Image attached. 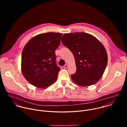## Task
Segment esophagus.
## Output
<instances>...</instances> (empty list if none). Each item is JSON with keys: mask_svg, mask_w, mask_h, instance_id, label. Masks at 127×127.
Masks as SVG:
<instances>
[{"mask_svg": "<svg viewBox=\"0 0 127 127\" xmlns=\"http://www.w3.org/2000/svg\"><path fill=\"white\" fill-rule=\"evenodd\" d=\"M63 67H64V68H67L68 67V66L67 64H65Z\"/></svg>", "mask_w": 127, "mask_h": 127, "instance_id": "34e87169", "label": "esophagus"}]
</instances>
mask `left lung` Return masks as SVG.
<instances>
[{
  "label": "left lung",
  "mask_w": 127,
  "mask_h": 127,
  "mask_svg": "<svg viewBox=\"0 0 127 127\" xmlns=\"http://www.w3.org/2000/svg\"><path fill=\"white\" fill-rule=\"evenodd\" d=\"M61 41L75 59L77 69L71 75L72 80L81 86L96 83L107 63V53L102 44L94 36L83 32L64 33Z\"/></svg>",
  "instance_id": "left-lung-1"
}]
</instances>
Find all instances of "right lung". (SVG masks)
I'll return each instance as SVG.
<instances>
[{"instance_id":"1","label":"right lung","mask_w":127,"mask_h":127,"mask_svg":"<svg viewBox=\"0 0 127 127\" xmlns=\"http://www.w3.org/2000/svg\"><path fill=\"white\" fill-rule=\"evenodd\" d=\"M62 33L46 32L32 38L23 49L22 70L32 85L45 88L56 81L60 68L56 63L55 50Z\"/></svg>"}]
</instances>
